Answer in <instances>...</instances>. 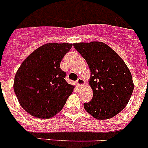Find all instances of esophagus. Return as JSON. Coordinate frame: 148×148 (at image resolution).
<instances>
[{
  "mask_svg": "<svg viewBox=\"0 0 148 148\" xmlns=\"http://www.w3.org/2000/svg\"><path fill=\"white\" fill-rule=\"evenodd\" d=\"M76 84L78 86H82V85H84L85 84V81L84 80H83L82 78H78L77 80L76 81Z\"/></svg>",
  "mask_w": 148,
  "mask_h": 148,
  "instance_id": "obj_1",
  "label": "esophagus"
}]
</instances>
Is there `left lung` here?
Masks as SVG:
<instances>
[{
    "label": "left lung",
    "mask_w": 148,
    "mask_h": 148,
    "mask_svg": "<svg viewBox=\"0 0 148 148\" xmlns=\"http://www.w3.org/2000/svg\"><path fill=\"white\" fill-rule=\"evenodd\" d=\"M73 45L91 72L89 84L93 96L91 101L84 104L85 110L97 119L113 117L125 107L132 94L134 84L130 71L119 55L105 43Z\"/></svg>",
    "instance_id": "8db88e82"
}]
</instances>
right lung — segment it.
Here are the masks:
<instances>
[{"mask_svg": "<svg viewBox=\"0 0 148 148\" xmlns=\"http://www.w3.org/2000/svg\"><path fill=\"white\" fill-rule=\"evenodd\" d=\"M72 44L47 43L24 60L16 73L14 89L20 106L29 114L50 119L60 112L74 86L60 68Z\"/></svg>", "mask_w": 148, "mask_h": 148, "instance_id": "right-lung-1", "label": "right lung"}]
</instances>
